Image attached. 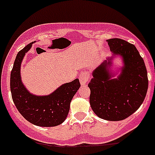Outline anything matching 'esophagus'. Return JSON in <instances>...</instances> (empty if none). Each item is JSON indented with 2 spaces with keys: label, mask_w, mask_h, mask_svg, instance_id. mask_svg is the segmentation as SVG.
I'll return each instance as SVG.
<instances>
[{
  "label": "esophagus",
  "mask_w": 155,
  "mask_h": 155,
  "mask_svg": "<svg viewBox=\"0 0 155 155\" xmlns=\"http://www.w3.org/2000/svg\"><path fill=\"white\" fill-rule=\"evenodd\" d=\"M90 77V74L88 71H81L79 74V80H80V83L81 85H85L87 82V81L89 80Z\"/></svg>",
  "instance_id": "34e87169"
}]
</instances>
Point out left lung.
<instances>
[{
    "label": "left lung",
    "mask_w": 155,
    "mask_h": 155,
    "mask_svg": "<svg viewBox=\"0 0 155 155\" xmlns=\"http://www.w3.org/2000/svg\"><path fill=\"white\" fill-rule=\"evenodd\" d=\"M107 42L113 56L92 72L93 78L88 84L90 104L100 118L117 121L128 118L140 107L147 95L149 81L144 61L135 45L118 38ZM118 55L123 62L119 74L111 68L112 59Z\"/></svg>",
    "instance_id": "8db88e82"
}]
</instances>
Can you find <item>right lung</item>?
<instances>
[{
  "label": "right lung",
  "mask_w": 155,
  "mask_h": 155,
  "mask_svg": "<svg viewBox=\"0 0 155 155\" xmlns=\"http://www.w3.org/2000/svg\"><path fill=\"white\" fill-rule=\"evenodd\" d=\"M32 42L17 54L10 77V89L15 107L28 121L39 127H56L63 123L69 113L73 97L80 87L78 79L59 86L47 96L31 93L23 84L20 76L21 63Z\"/></svg>",
  "instance_id": "right-lung-1"
}]
</instances>
